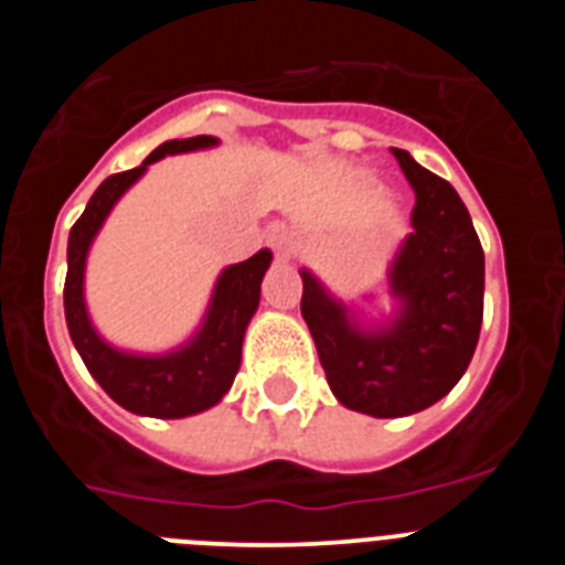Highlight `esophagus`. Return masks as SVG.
<instances>
[{
  "mask_svg": "<svg viewBox=\"0 0 565 565\" xmlns=\"http://www.w3.org/2000/svg\"><path fill=\"white\" fill-rule=\"evenodd\" d=\"M268 246L274 248V254H277L279 259H291L299 248V237L291 226L277 223V226H271V232H268Z\"/></svg>",
  "mask_w": 565,
  "mask_h": 565,
  "instance_id": "1",
  "label": "esophagus"
}]
</instances>
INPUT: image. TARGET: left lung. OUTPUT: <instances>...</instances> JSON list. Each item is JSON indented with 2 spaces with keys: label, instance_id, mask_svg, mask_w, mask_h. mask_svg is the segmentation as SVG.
Wrapping results in <instances>:
<instances>
[{
  "label": "left lung",
  "instance_id": "1",
  "mask_svg": "<svg viewBox=\"0 0 565 565\" xmlns=\"http://www.w3.org/2000/svg\"><path fill=\"white\" fill-rule=\"evenodd\" d=\"M416 189L413 234L391 271L402 313L391 328L359 331L344 306L302 271V317L333 396L376 418L411 416L456 387L483 319V248L450 183L393 149Z\"/></svg>",
  "mask_w": 565,
  "mask_h": 565
}]
</instances>
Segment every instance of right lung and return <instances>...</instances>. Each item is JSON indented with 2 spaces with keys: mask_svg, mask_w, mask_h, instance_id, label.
Masks as SVG:
<instances>
[{
  "mask_svg": "<svg viewBox=\"0 0 565 565\" xmlns=\"http://www.w3.org/2000/svg\"><path fill=\"white\" fill-rule=\"evenodd\" d=\"M217 143L212 135H194L183 141H167L149 152L141 167L109 174L107 181L93 192L87 209L70 228L67 243V279H64V317H67L70 339L82 353L87 371L93 373L109 398L127 407L129 413L152 418H183L192 413L209 411L221 402L232 387L243 359V337L248 319L259 302V282L271 263V252H257L246 263L228 266L217 279L212 308L201 333L167 356H132L109 348L87 319L84 308V259L87 248L102 228L104 217L115 201L132 186L149 163L161 161L163 154L189 152Z\"/></svg>",
  "mask_w": 565,
  "mask_h": 565,
  "instance_id": "right-lung-1",
  "label": "right lung"
}]
</instances>
